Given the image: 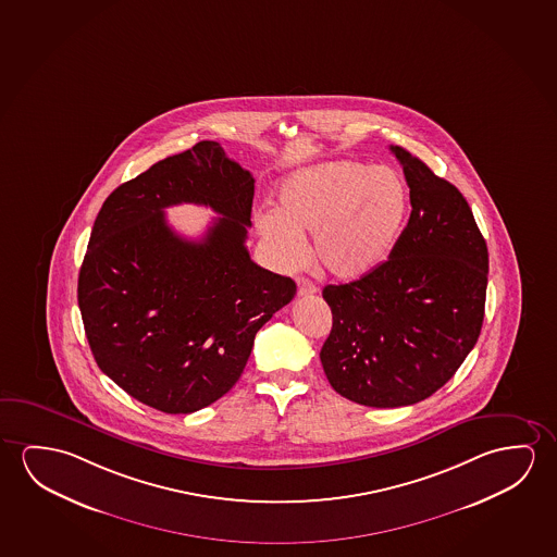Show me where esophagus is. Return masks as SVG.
Instances as JSON below:
<instances>
[{
  "mask_svg": "<svg viewBox=\"0 0 557 557\" xmlns=\"http://www.w3.org/2000/svg\"><path fill=\"white\" fill-rule=\"evenodd\" d=\"M297 293H299V297H309V295H314V293L318 292L317 285L314 283L310 282V280H307V277H299L297 280Z\"/></svg>",
  "mask_w": 557,
  "mask_h": 557,
  "instance_id": "obj_1",
  "label": "esophagus"
}]
</instances>
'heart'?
Masks as SVG:
<instances>
[{
    "instance_id": "heart-1",
    "label": "heart",
    "mask_w": 557,
    "mask_h": 557,
    "mask_svg": "<svg viewBox=\"0 0 557 557\" xmlns=\"http://www.w3.org/2000/svg\"><path fill=\"white\" fill-rule=\"evenodd\" d=\"M275 210L258 214L257 230L275 264L292 270L314 235L312 257L325 274L355 282L394 252L411 210L405 181L387 168L322 163L285 177Z\"/></svg>"
}]
</instances>
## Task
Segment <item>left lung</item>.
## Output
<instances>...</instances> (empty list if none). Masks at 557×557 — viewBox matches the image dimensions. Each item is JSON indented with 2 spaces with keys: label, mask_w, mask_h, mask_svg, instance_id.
<instances>
[{
  "label": "left lung",
  "mask_w": 557,
  "mask_h": 557,
  "mask_svg": "<svg viewBox=\"0 0 557 557\" xmlns=\"http://www.w3.org/2000/svg\"><path fill=\"white\" fill-rule=\"evenodd\" d=\"M411 193V218L372 274L325 285L332 332L320 351L327 382L349 401L394 409L426 399L476 345L488 247L459 188L392 146Z\"/></svg>",
  "instance_id": "1"
}]
</instances>
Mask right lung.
<instances>
[{"instance_id": "obj_1", "label": "right lung", "mask_w": 557, "mask_h": 557, "mask_svg": "<svg viewBox=\"0 0 557 557\" xmlns=\"http://www.w3.org/2000/svg\"><path fill=\"white\" fill-rule=\"evenodd\" d=\"M255 180L220 143L154 163L106 198L78 274V309L96 364L137 401L188 414L232 389L258 330L297 285L250 260ZM181 201L221 214L200 242L162 210Z\"/></svg>"}]
</instances>
